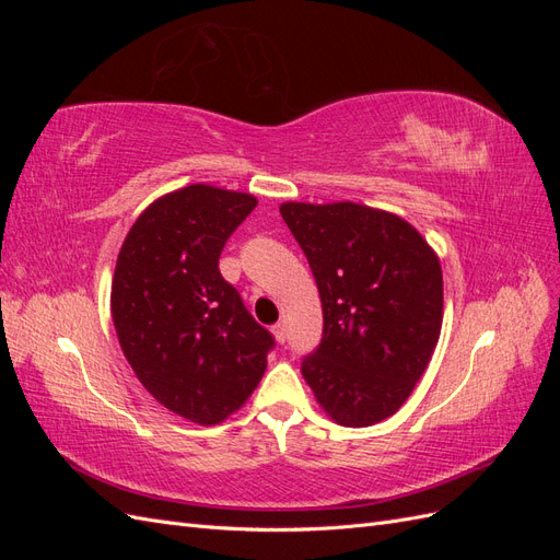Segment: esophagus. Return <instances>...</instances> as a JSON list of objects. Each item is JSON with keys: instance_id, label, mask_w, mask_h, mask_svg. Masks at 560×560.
I'll return each mask as SVG.
<instances>
[{"instance_id": "esophagus-1", "label": "esophagus", "mask_w": 560, "mask_h": 560, "mask_svg": "<svg viewBox=\"0 0 560 560\" xmlns=\"http://www.w3.org/2000/svg\"><path fill=\"white\" fill-rule=\"evenodd\" d=\"M273 334H276V341H278V343H284V341H287V329H284L282 322H278V325L273 327Z\"/></svg>"}]
</instances>
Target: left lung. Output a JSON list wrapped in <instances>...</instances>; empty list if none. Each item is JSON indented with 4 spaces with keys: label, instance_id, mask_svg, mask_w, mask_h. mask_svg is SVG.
<instances>
[{
    "label": "left lung",
    "instance_id": "8db88e82",
    "mask_svg": "<svg viewBox=\"0 0 560 560\" xmlns=\"http://www.w3.org/2000/svg\"><path fill=\"white\" fill-rule=\"evenodd\" d=\"M322 301V338L301 362L317 401L346 428L393 416L425 374L442 331L444 280L422 235L354 202L280 206Z\"/></svg>",
    "mask_w": 560,
    "mask_h": 560
}]
</instances>
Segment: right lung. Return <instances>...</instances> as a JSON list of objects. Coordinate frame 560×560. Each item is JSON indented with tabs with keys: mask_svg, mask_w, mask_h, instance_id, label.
I'll return each instance as SVG.
<instances>
[{
	"mask_svg": "<svg viewBox=\"0 0 560 560\" xmlns=\"http://www.w3.org/2000/svg\"><path fill=\"white\" fill-rule=\"evenodd\" d=\"M257 198L194 184L138 217L118 252L112 317L135 376L198 425L238 411L276 338L219 273V254Z\"/></svg>",
	"mask_w": 560,
	"mask_h": 560,
	"instance_id": "add662e5",
	"label": "right lung"
}]
</instances>
